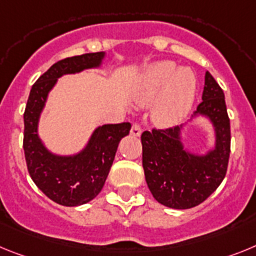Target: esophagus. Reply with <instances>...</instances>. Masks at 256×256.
<instances>
[{
    "mask_svg": "<svg viewBox=\"0 0 256 256\" xmlns=\"http://www.w3.org/2000/svg\"><path fill=\"white\" fill-rule=\"evenodd\" d=\"M130 134L132 135V136H135V138H139V136H140V134H142V128H139L138 125H132Z\"/></svg>",
    "mask_w": 256,
    "mask_h": 256,
    "instance_id": "esophagus-1",
    "label": "esophagus"
}]
</instances>
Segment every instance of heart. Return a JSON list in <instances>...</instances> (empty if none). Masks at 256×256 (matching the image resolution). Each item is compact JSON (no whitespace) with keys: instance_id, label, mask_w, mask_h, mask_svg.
Instances as JSON below:
<instances>
[{"instance_id":"obj_1","label":"heart","mask_w":256,"mask_h":256,"mask_svg":"<svg viewBox=\"0 0 256 256\" xmlns=\"http://www.w3.org/2000/svg\"><path fill=\"white\" fill-rule=\"evenodd\" d=\"M196 92L197 77L190 68H178L172 60H158L144 68L131 95L139 106L153 103L150 117L156 125L172 128L190 112Z\"/></svg>"}]
</instances>
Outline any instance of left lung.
<instances>
[{"label": "left lung", "mask_w": 256, "mask_h": 256, "mask_svg": "<svg viewBox=\"0 0 256 256\" xmlns=\"http://www.w3.org/2000/svg\"><path fill=\"white\" fill-rule=\"evenodd\" d=\"M205 118L214 143L205 152H193L184 144L185 126ZM143 168L150 193L164 206L178 210L205 201L223 182L230 152V128L224 92L214 77L205 74L202 102L194 116L182 126L144 131Z\"/></svg>", "instance_id": "1"}]
</instances>
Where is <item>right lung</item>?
<instances>
[{"mask_svg":"<svg viewBox=\"0 0 256 256\" xmlns=\"http://www.w3.org/2000/svg\"><path fill=\"white\" fill-rule=\"evenodd\" d=\"M106 56V51H100L66 58L52 64L30 88L24 112L23 146L26 166L40 190L59 205H84L100 193L118 143L130 132L128 122L98 126L84 148L70 154H59L48 150L38 134L41 114L58 80L66 74L98 70Z\"/></svg>","mask_w":256,"mask_h":256,"instance_id":"1","label":"right lung"}]
</instances>
